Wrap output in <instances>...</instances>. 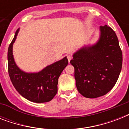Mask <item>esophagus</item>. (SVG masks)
Returning <instances> with one entry per match:
<instances>
[{
	"label": "esophagus",
	"mask_w": 129,
	"mask_h": 129,
	"mask_svg": "<svg viewBox=\"0 0 129 129\" xmlns=\"http://www.w3.org/2000/svg\"><path fill=\"white\" fill-rule=\"evenodd\" d=\"M67 58H68V61L70 62V60L72 59V55H67Z\"/></svg>",
	"instance_id": "obj_1"
}]
</instances>
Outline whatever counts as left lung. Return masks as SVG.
<instances>
[{"label":"left lung","mask_w":129,"mask_h":129,"mask_svg":"<svg viewBox=\"0 0 129 129\" xmlns=\"http://www.w3.org/2000/svg\"><path fill=\"white\" fill-rule=\"evenodd\" d=\"M96 44L85 46L73 55L76 85L83 96L95 98L112 90L122 69V53L116 33L109 26H100Z\"/></svg>","instance_id":"8db88e82"}]
</instances>
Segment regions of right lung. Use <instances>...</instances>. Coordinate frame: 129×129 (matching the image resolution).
Returning <instances> with one entry per match:
<instances>
[{"label": "right lung", "mask_w": 129, "mask_h": 129, "mask_svg": "<svg viewBox=\"0 0 129 129\" xmlns=\"http://www.w3.org/2000/svg\"><path fill=\"white\" fill-rule=\"evenodd\" d=\"M19 29L8 49V72L13 85L21 96L31 102L43 103L49 102L57 92L58 78L68 66L66 57L45 68L37 73L23 72L15 63L13 55V45Z\"/></svg>", "instance_id": "add662e5"}]
</instances>
